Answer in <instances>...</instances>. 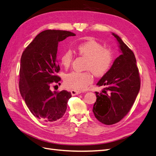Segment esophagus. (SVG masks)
Segmentation results:
<instances>
[{
	"mask_svg": "<svg viewBox=\"0 0 156 156\" xmlns=\"http://www.w3.org/2000/svg\"><path fill=\"white\" fill-rule=\"evenodd\" d=\"M71 94L72 96H75V95H77L78 94H80L81 93V91L80 90H74V89H72L71 90Z\"/></svg>",
	"mask_w": 156,
	"mask_h": 156,
	"instance_id": "esophagus-1",
	"label": "esophagus"
}]
</instances>
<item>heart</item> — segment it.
<instances>
[{
    "mask_svg": "<svg viewBox=\"0 0 156 156\" xmlns=\"http://www.w3.org/2000/svg\"><path fill=\"white\" fill-rule=\"evenodd\" d=\"M78 54L87 59L85 68L90 69L96 76H102L107 73L113 59L111 49L104 48L101 43L94 39H88L79 44L76 48ZM73 59L71 50L68 49L61 55L59 61L63 67L67 69ZM93 81V76L90 70L84 72H72L66 74V87L75 90H84Z\"/></svg>",
    "mask_w": 156,
    "mask_h": 156,
    "instance_id": "heart-1",
    "label": "heart"
}]
</instances>
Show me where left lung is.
Masks as SVG:
<instances>
[{"instance_id":"obj_1","label":"left lung","mask_w":156,"mask_h":156,"mask_svg":"<svg viewBox=\"0 0 156 156\" xmlns=\"http://www.w3.org/2000/svg\"><path fill=\"white\" fill-rule=\"evenodd\" d=\"M119 44L121 54L115 59L110 69L98 81L105 88L96 92L97 101L93 113L105 125H112L125 117L133 106L140 89V76L133 52L117 35L112 34Z\"/></svg>"}]
</instances>
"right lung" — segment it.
<instances>
[{
  "label": "right lung",
  "instance_id": "right-lung-1",
  "mask_svg": "<svg viewBox=\"0 0 156 156\" xmlns=\"http://www.w3.org/2000/svg\"><path fill=\"white\" fill-rule=\"evenodd\" d=\"M75 35L68 31H44L36 36L22 54L20 93L31 113L42 121L52 122L61 119L72 97L70 92H52L50 87L61 80L57 75L60 69L56 60L58 43Z\"/></svg>",
  "mask_w": 156,
  "mask_h": 156
}]
</instances>
